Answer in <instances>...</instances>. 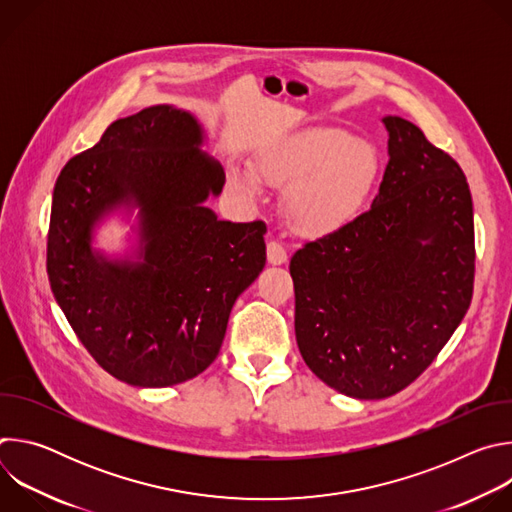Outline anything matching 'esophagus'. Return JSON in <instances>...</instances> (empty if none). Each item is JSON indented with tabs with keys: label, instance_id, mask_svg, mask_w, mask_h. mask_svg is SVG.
I'll return each mask as SVG.
<instances>
[{
	"label": "esophagus",
	"instance_id": "34e87169",
	"mask_svg": "<svg viewBox=\"0 0 512 512\" xmlns=\"http://www.w3.org/2000/svg\"><path fill=\"white\" fill-rule=\"evenodd\" d=\"M267 261L271 265H285L287 263V251L277 241L267 243Z\"/></svg>",
	"mask_w": 512,
	"mask_h": 512
}]
</instances>
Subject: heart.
<instances>
[{
    "instance_id": "b5f03b06",
    "label": "heart",
    "mask_w": 512,
    "mask_h": 512,
    "mask_svg": "<svg viewBox=\"0 0 512 512\" xmlns=\"http://www.w3.org/2000/svg\"><path fill=\"white\" fill-rule=\"evenodd\" d=\"M381 176L375 145L336 127H312L283 135L255 156L253 172L231 168V184L257 198L263 184L285 188L283 214L289 229L322 239L348 227L369 202Z\"/></svg>"
}]
</instances>
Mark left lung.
<instances>
[{
    "label": "left lung",
    "instance_id": "obj_1",
    "mask_svg": "<svg viewBox=\"0 0 512 512\" xmlns=\"http://www.w3.org/2000/svg\"><path fill=\"white\" fill-rule=\"evenodd\" d=\"M389 164L369 212L289 263L310 371L354 399L411 385L474 291V210L462 168L411 121L383 117Z\"/></svg>",
    "mask_w": 512,
    "mask_h": 512
}]
</instances>
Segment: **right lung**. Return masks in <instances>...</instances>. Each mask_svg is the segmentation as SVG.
Instances as JSON below:
<instances>
[{"instance_id": "add662e5", "label": "right lung", "mask_w": 512, "mask_h": 512, "mask_svg": "<svg viewBox=\"0 0 512 512\" xmlns=\"http://www.w3.org/2000/svg\"><path fill=\"white\" fill-rule=\"evenodd\" d=\"M204 141L190 111L148 107L111 123L54 186L52 294L89 354L133 387H172L210 367L237 298L265 267V223L218 221L204 204L225 186ZM135 209L132 247L95 250L104 218Z\"/></svg>"}]
</instances>
